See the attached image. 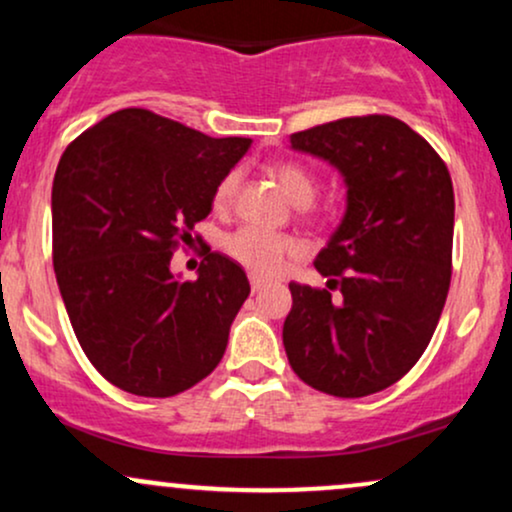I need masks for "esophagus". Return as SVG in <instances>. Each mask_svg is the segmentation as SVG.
<instances>
[{"mask_svg":"<svg viewBox=\"0 0 512 512\" xmlns=\"http://www.w3.org/2000/svg\"><path fill=\"white\" fill-rule=\"evenodd\" d=\"M267 284H269V281L264 279V276H260V274H250V289H252V291H262Z\"/></svg>","mask_w":512,"mask_h":512,"instance_id":"1","label":"esophagus"}]
</instances>
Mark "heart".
Wrapping results in <instances>:
<instances>
[{"instance_id": "b5f03b06", "label": "heart", "mask_w": 512, "mask_h": 512, "mask_svg": "<svg viewBox=\"0 0 512 512\" xmlns=\"http://www.w3.org/2000/svg\"><path fill=\"white\" fill-rule=\"evenodd\" d=\"M269 173L274 175L276 185L281 187V192H284L293 204L305 207V204L313 202L317 185L313 175H310L303 166H298V163H289V161H279V163H272ZM238 182H240L238 170H231V173L219 182V187H216L214 192L216 207L226 209L228 204L233 202V195H236L238 190ZM293 250H296V240L293 238L279 236V233H269V231H262V228H252V226L240 228V231L233 233V236H228L226 240L228 255L257 274L279 272L281 262H284L286 255H291Z\"/></svg>"}]
</instances>
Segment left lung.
I'll list each match as a JSON object with an SVG mask.
<instances>
[{"instance_id": "8db88e82", "label": "left lung", "mask_w": 512, "mask_h": 512, "mask_svg": "<svg viewBox=\"0 0 512 512\" xmlns=\"http://www.w3.org/2000/svg\"><path fill=\"white\" fill-rule=\"evenodd\" d=\"M289 144L342 175L346 207L315 257L327 289L289 284L286 356L315 390L373 395L409 373L443 313L455 226L450 173L424 137L390 115L344 117L291 134Z\"/></svg>"}]
</instances>
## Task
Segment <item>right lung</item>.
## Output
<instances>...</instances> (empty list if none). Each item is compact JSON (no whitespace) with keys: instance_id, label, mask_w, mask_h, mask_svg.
<instances>
[{"instance_id":"add662e5","label":"right lung","mask_w":512,"mask_h":512,"mask_svg":"<svg viewBox=\"0 0 512 512\" xmlns=\"http://www.w3.org/2000/svg\"><path fill=\"white\" fill-rule=\"evenodd\" d=\"M250 144L125 108L62 154L52 182L57 286L88 361L120 390L173 397L219 366L248 276L209 252L197 281H182L170 257Z\"/></svg>"}]
</instances>
